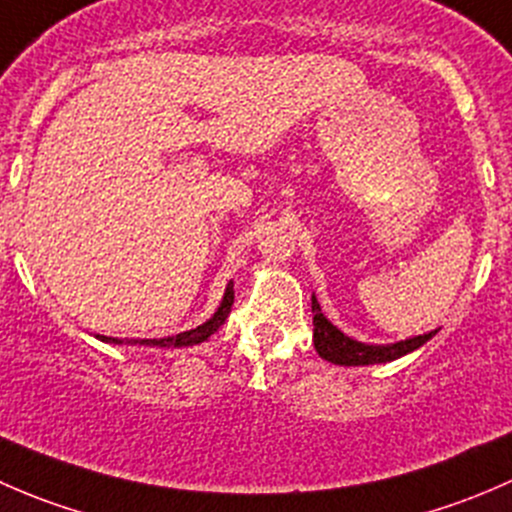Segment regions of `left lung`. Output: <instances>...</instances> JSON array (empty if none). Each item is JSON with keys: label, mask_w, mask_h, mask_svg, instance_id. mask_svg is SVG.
I'll return each instance as SVG.
<instances>
[{"label": "left lung", "mask_w": 512, "mask_h": 512, "mask_svg": "<svg viewBox=\"0 0 512 512\" xmlns=\"http://www.w3.org/2000/svg\"><path fill=\"white\" fill-rule=\"evenodd\" d=\"M312 312H314V349L322 359L332 361L339 366H369V364H386V361L401 359V356L416 352L418 347L436 337L438 329L428 334H418V337L401 339L394 344H366L356 342L347 337L339 327H334L327 317L322 314L317 297L312 294Z\"/></svg>", "instance_id": "8db88e82"}]
</instances>
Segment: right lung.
<instances>
[{
	"mask_svg": "<svg viewBox=\"0 0 512 512\" xmlns=\"http://www.w3.org/2000/svg\"><path fill=\"white\" fill-rule=\"evenodd\" d=\"M232 302H235V289H232V282H227L223 302L215 309L213 317L208 322H203L200 327L188 329V332H180L175 337H163V339H118V337H103V334H96V339L106 344H131V347H158V349H178V347H193V344L205 342L210 334L218 332L225 324L227 314H230Z\"/></svg>",
	"mask_w": 512,
	"mask_h": 512,
	"instance_id": "right-lung-1",
	"label": "right lung"
}]
</instances>
